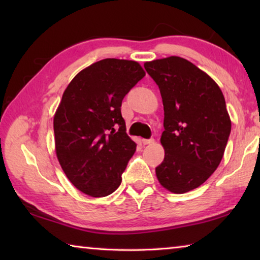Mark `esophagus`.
Here are the masks:
<instances>
[{
    "label": "esophagus",
    "mask_w": 260,
    "mask_h": 260,
    "mask_svg": "<svg viewBox=\"0 0 260 260\" xmlns=\"http://www.w3.org/2000/svg\"><path fill=\"white\" fill-rule=\"evenodd\" d=\"M153 142H155V140H153V139H150V140L143 139V140H142V144H143V146H148V144H152Z\"/></svg>",
    "instance_id": "esophagus-1"
}]
</instances>
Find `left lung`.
<instances>
[{
	"instance_id": "1",
	"label": "left lung",
	"mask_w": 260,
	"mask_h": 260,
	"mask_svg": "<svg viewBox=\"0 0 260 260\" xmlns=\"http://www.w3.org/2000/svg\"><path fill=\"white\" fill-rule=\"evenodd\" d=\"M164 105L160 143L165 157L156 167L171 192L200 187L217 170L232 129L225 98L212 78L191 61L171 56L144 63Z\"/></svg>"
}]
</instances>
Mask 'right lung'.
Segmentation results:
<instances>
[{"label": "right lung", "mask_w": 260, "mask_h": 260, "mask_svg": "<svg viewBox=\"0 0 260 260\" xmlns=\"http://www.w3.org/2000/svg\"><path fill=\"white\" fill-rule=\"evenodd\" d=\"M144 76L138 61L105 58L83 69L64 90L54 116L56 156L71 183L88 196H108L119 187L136 150L121 102Z\"/></svg>", "instance_id": "obj_1"}]
</instances>
